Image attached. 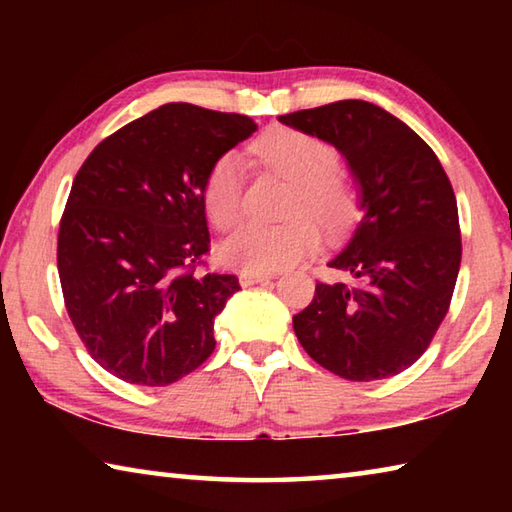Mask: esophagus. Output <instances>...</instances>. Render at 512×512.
Wrapping results in <instances>:
<instances>
[{
	"mask_svg": "<svg viewBox=\"0 0 512 512\" xmlns=\"http://www.w3.org/2000/svg\"><path fill=\"white\" fill-rule=\"evenodd\" d=\"M268 280H273V275H268V273H239L241 287H253V284L268 282Z\"/></svg>",
	"mask_w": 512,
	"mask_h": 512,
	"instance_id": "esophagus-1",
	"label": "esophagus"
}]
</instances>
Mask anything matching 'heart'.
I'll return each instance as SVG.
<instances>
[{
	"label": "heart",
	"mask_w": 512,
	"mask_h": 512,
	"mask_svg": "<svg viewBox=\"0 0 512 512\" xmlns=\"http://www.w3.org/2000/svg\"><path fill=\"white\" fill-rule=\"evenodd\" d=\"M268 169L293 183L284 216L289 221L246 223L216 248L225 268L241 273H275L298 264L320 244V228L339 235L357 216V192L339 171L334 146L296 128H273L253 144ZM244 160L223 153L207 169L203 205L219 230L237 225L244 214Z\"/></svg>",
	"instance_id": "heart-1"
}]
</instances>
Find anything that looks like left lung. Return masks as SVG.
Segmentation results:
<instances>
[{
    "instance_id": "1",
    "label": "left lung",
    "mask_w": 512,
    "mask_h": 512,
    "mask_svg": "<svg viewBox=\"0 0 512 512\" xmlns=\"http://www.w3.org/2000/svg\"><path fill=\"white\" fill-rule=\"evenodd\" d=\"M339 151L361 221L327 262L350 284H316L293 329L311 359L350 381L393 377L420 359L452 302L461 230L452 183L429 144L375 103L345 99L280 117Z\"/></svg>"
}]
</instances>
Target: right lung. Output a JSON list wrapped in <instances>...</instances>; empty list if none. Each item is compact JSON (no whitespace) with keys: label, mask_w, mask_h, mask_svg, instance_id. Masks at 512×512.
<instances>
[{"label":"right lung","mask_w":512,"mask_h":512,"mask_svg":"<svg viewBox=\"0 0 512 512\" xmlns=\"http://www.w3.org/2000/svg\"><path fill=\"white\" fill-rule=\"evenodd\" d=\"M257 131L246 115L164 103L106 137L76 173L58 230L65 307L90 357L169 386L214 352L235 275H196L210 250L203 183Z\"/></svg>","instance_id":"right-lung-1"}]
</instances>
